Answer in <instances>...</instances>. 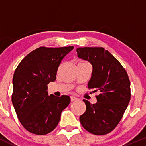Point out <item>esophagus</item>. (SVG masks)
<instances>
[{
    "label": "esophagus",
    "mask_w": 146,
    "mask_h": 146,
    "mask_svg": "<svg viewBox=\"0 0 146 146\" xmlns=\"http://www.w3.org/2000/svg\"><path fill=\"white\" fill-rule=\"evenodd\" d=\"M78 100V98H76V97L73 96V95H72V96H71V100L72 102L75 101V100Z\"/></svg>",
    "instance_id": "esophagus-1"
}]
</instances>
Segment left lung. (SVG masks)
<instances>
[{"instance_id":"8db88e82","label":"left lung","mask_w":146,"mask_h":146,"mask_svg":"<svg viewBox=\"0 0 146 146\" xmlns=\"http://www.w3.org/2000/svg\"><path fill=\"white\" fill-rule=\"evenodd\" d=\"M79 58L88 61L93 66L89 89L99 91L98 102L91 104L83 100L86 106L80 117L87 131L95 135L109 133L121 121L130 100V82L119 62L102 47L77 48Z\"/></svg>"}]
</instances>
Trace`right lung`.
<instances>
[{
	"instance_id": "obj_1",
	"label": "right lung",
	"mask_w": 146,
	"mask_h": 146,
	"mask_svg": "<svg viewBox=\"0 0 146 146\" xmlns=\"http://www.w3.org/2000/svg\"><path fill=\"white\" fill-rule=\"evenodd\" d=\"M73 48L41 46L23 58L15 70L11 101L20 122L31 133L53 131L71 102L68 95H48L47 85L56 80L61 61Z\"/></svg>"
}]
</instances>
